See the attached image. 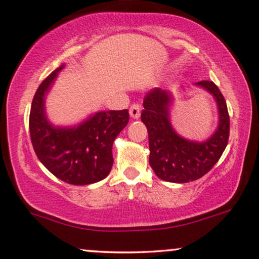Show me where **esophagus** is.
Instances as JSON below:
<instances>
[{
    "instance_id": "1",
    "label": "esophagus",
    "mask_w": 259,
    "mask_h": 259,
    "mask_svg": "<svg viewBox=\"0 0 259 259\" xmlns=\"http://www.w3.org/2000/svg\"><path fill=\"white\" fill-rule=\"evenodd\" d=\"M130 115L131 117H133V119H138V117L140 116V106L137 105V103H134L130 107Z\"/></svg>"
}]
</instances>
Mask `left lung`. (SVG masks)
<instances>
[{
	"mask_svg": "<svg viewBox=\"0 0 259 259\" xmlns=\"http://www.w3.org/2000/svg\"><path fill=\"white\" fill-rule=\"evenodd\" d=\"M196 85L210 93L219 109V126L203 143L190 142L175 132L170 123L172 96L166 90L154 88L144 97L142 121L149 132L150 165L160 180L187 183L199 180L220 159L230 136V116L223 94L211 80Z\"/></svg>",
	"mask_w": 259,
	"mask_h": 259,
	"instance_id": "obj_1",
	"label": "left lung"
}]
</instances>
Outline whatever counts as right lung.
<instances>
[{
    "instance_id": "add662e5",
    "label": "right lung",
    "mask_w": 259,
    "mask_h": 259,
    "mask_svg": "<svg viewBox=\"0 0 259 259\" xmlns=\"http://www.w3.org/2000/svg\"><path fill=\"white\" fill-rule=\"evenodd\" d=\"M64 65L39 85L29 113V133L36 157L50 172L73 186L106 179L113 166L112 147L130 120L128 110L99 112L75 127H55L45 114V94Z\"/></svg>"
}]
</instances>
